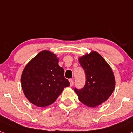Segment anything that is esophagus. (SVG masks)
Here are the masks:
<instances>
[{"label": "esophagus", "instance_id": "34e87169", "mask_svg": "<svg viewBox=\"0 0 133 133\" xmlns=\"http://www.w3.org/2000/svg\"><path fill=\"white\" fill-rule=\"evenodd\" d=\"M69 82H70V86L71 87H72V86L74 85V81L72 79H69Z\"/></svg>", "mask_w": 133, "mask_h": 133}]
</instances>
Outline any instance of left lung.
Instances as JSON below:
<instances>
[{
    "mask_svg": "<svg viewBox=\"0 0 133 133\" xmlns=\"http://www.w3.org/2000/svg\"><path fill=\"white\" fill-rule=\"evenodd\" d=\"M86 76L82 89L74 88L79 100L90 107H95L105 102L114 90L115 80L108 64L98 52L93 51L79 59Z\"/></svg>",
    "mask_w": 133,
    "mask_h": 133,
    "instance_id": "obj_1",
    "label": "left lung"
}]
</instances>
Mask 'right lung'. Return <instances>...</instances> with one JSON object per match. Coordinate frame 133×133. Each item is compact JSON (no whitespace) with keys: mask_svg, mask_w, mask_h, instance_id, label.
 Returning a JSON list of instances; mask_svg holds the SVG:
<instances>
[{"mask_svg":"<svg viewBox=\"0 0 133 133\" xmlns=\"http://www.w3.org/2000/svg\"><path fill=\"white\" fill-rule=\"evenodd\" d=\"M23 93L29 101L39 107L53 103L70 83L58 64L56 56L43 51L26 65L21 77Z\"/></svg>","mask_w":133,"mask_h":133,"instance_id":"add662e5","label":"right lung"}]
</instances>
